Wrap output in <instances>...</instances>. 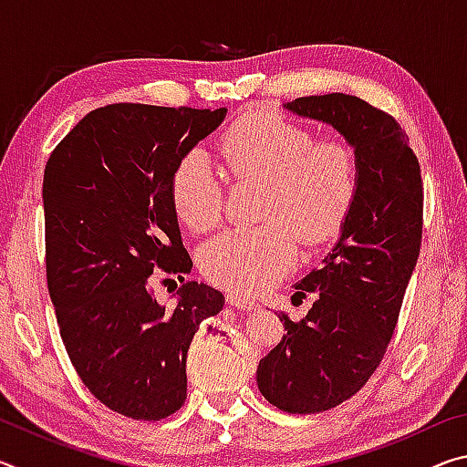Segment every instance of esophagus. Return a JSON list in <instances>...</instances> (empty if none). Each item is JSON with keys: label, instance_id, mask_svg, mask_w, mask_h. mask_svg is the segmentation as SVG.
Returning a JSON list of instances; mask_svg holds the SVG:
<instances>
[{"label": "esophagus", "instance_id": "1", "mask_svg": "<svg viewBox=\"0 0 467 467\" xmlns=\"http://www.w3.org/2000/svg\"><path fill=\"white\" fill-rule=\"evenodd\" d=\"M226 303L231 305V306H234V309H243V311H255V309H259L255 300L244 298V296L239 295V292H228Z\"/></svg>", "mask_w": 467, "mask_h": 467}]
</instances>
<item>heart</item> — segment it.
<instances>
[{
    "label": "heart",
    "mask_w": 467,
    "mask_h": 467,
    "mask_svg": "<svg viewBox=\"0 0 467 467\" xmlns=\"http://www.w3.org/2000/svg\"><path fill=\"white\" fill-rule=\"evenodd\" d=\"M223 154L236 177L265 181L264 224L236 226L202 244L200 270L210 282L257 292L296 264V236L305 244L336 239L358 189V154L344 140L315 133L274 113H249L223 140ZM179 218L202 233L224 210V185L202 150L181 158L172 175Z\"/></svg>",
    "instance_id": "heart-1"
}]
</instances>
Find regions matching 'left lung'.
<instances>
[{"mask_svg":"<svg viewBox=\"0 0 467 467\" xmlns=\"http://www.w3.org/2000/svg\"><path fill=\"white\" fill-rule=\"evenodd\" d=\"M284 109L331 125L358 154V189L337 243L295 284L315 303L259 360L257 387L275 408L315 414L352 398L381 365L422 241L420 164L391 115L352 94L300 97Z\"/></svg>","mask_w":467,"mask_h":467,"instance_id":"1","label":"left lung"}]
</instances>
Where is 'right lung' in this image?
Wrapping results in <instances>:
<instances>
[{
    "instance_id": "right-lung-1",
    "label": "right lung",
    "mask_w": 467,
    "mask_h": 467,
    "mask_svg": "<svg viewBox=\"0 0 467 467\" xmlns=\"http://www.w3.org/2000/svg\"><path fill=\"white\" fill-rule=\"evenodd\" d=\"M226 110L100 107L45 167L47 284L61 339L94 398L136 420H161L185 404L189 344L224 306L223 292L193 280L175 305H161L152 284L158 270L179 280L192 272L172 175Z\"/></svg>"
}]
</instances>
